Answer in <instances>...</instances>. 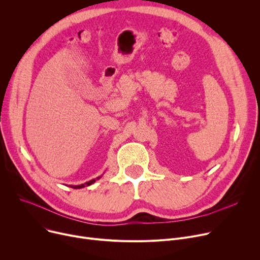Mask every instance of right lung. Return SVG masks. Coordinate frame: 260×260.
<instances>
[{
	"label": "right lung",
	"instance_id": "1",
	"mask_svg": "<svg viewBox=\"0 0 260 260\" xmlns=\"http://www.w3.org/2000/svg\"><path fill=\"white\" fill-rule=\"evenodd\" d=\"M95 182V180H91V181H89V182H86V183H84V184H81V185H77V186H72V188H74V189H79V188H83L84 186H90V185H92L93 183Z\"/></svg>",
	"mask_w": 260,
	"mask_h": 260
}]
</instances>
